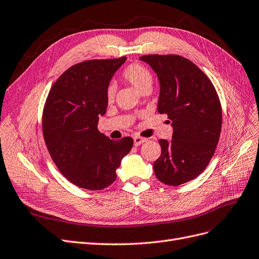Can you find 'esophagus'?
Masks as SVG:
<instances>
[{
	"label": "esophagus",
	"mask_w": 259,
	"mask_h": 259,
	"mask_svg": "<svg viewBox=\"0 0 259 259\" xmlns=\"http://www.w3.org/2000/svg\"><path fill=\"white\" fill-rule=\"evenodd\" d=\"M147 140L141 137H135L133 138V143H135V146H140L143 143H145Z\"/></svg>",
	"instance_id": "esophagus-1"
}]
</instances>
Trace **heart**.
<instances>
[{"mask_svg":"<svg viewBox=\"0 0 259 259\" xmlns=\"http://www.w3.org/2000/svg\"><path fill=\"white\" fill-rule=\"evenodd\" d=\"M122 79L131 84L135 90L141 93L145 89H151L152 75L150 71L141 64H131L122 72ZM115 91L113 86H109L107 90V99L112 101L114 99Z\"/></svg>","mask_w":259,"mask_h":259,"instance_id":"b5f03b06","label":"heart"}]
</instances>
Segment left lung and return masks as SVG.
Instances as JSON below:
<instances>
[{
    "label": "left lung",
    "instance_id": "8db88e82",
    "mask_svg": "<svg viewBox=\"0 0 259 259\" xmlns=\"http://www.w3.org/2000/svg\"><path fill=\"white\" fill-rule=\"evenodd\" d=\"M158 76V112L167 114L173 127L170 141L160 140L156 177L168 186L196 178L211 160L222 127V109L213 84L198 67L180 55L140 57Z\"/></svg>",
    "mask_w": 259,
    "mask_h": 259
}]
</instances>
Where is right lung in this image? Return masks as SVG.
Segmentation results:
<instances>
[{
  "instance_id": "obj_1",
  "label": "right lung",
  "mask_w": 259,
  "mask_h": 259,
  "mask_svg": "<svg viewBox=\"0 0 259 259\" xmlns=\"http://www.w3.org/2000/svg\"><path fill=\"white\" fill-rule=\"evenodd\" d=\"M126 56L71 66L53 84L44 108L42 132L49 154L70 183L102 190L133 146L130 137L113 141L98 131L108 107L107 90Z\"/></svg>"
}]
</instances>
